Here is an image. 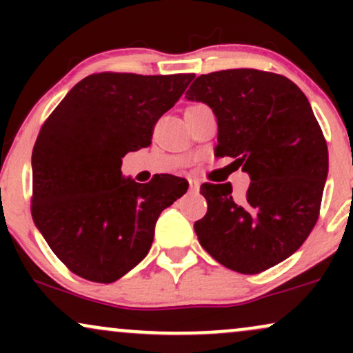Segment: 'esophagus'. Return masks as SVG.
<instances>
[{
  "mask_svg": "<svg viewBox=\"0 0 353 353\" xmlns=\"http://www.w3.org/2000/svg\"><path fill=\"white\" fill-rule=\"evenodd\" d=\"M199 188H201V182L199 181H197V179H189V189L190 190L197 192V190H199Z\"/></svg>",
  "mask_w": 353,
  "mask_h": 353,
  "instance_id": "obj_1",
  "label": "esophagus"
}]
</instances>
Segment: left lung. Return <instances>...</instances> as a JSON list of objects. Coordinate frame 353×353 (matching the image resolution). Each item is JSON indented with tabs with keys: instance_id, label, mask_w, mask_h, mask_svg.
I'll return each mask as SVG.
<instances>
[{
	"instance_id": "left-lung-1",
	"label": "left lung",
	"mask_w": 353,
	"mask_h": 353,
	"mask_svg": "<svg viewBox=\"0 0 353 353\" xmlns=\"http://www.w3.org/2000/svg\"><path fill=\"white\" fill-rule=\"evenodd\" d=\"M185 98L217 119V157H234L249 174L247 196L232 185H201L208 214L194 224L201 245L241 274L285 261L319 219L329 151L309 99L285 76L257 70L202 74Z\"/></svg>"
}]
</instances>
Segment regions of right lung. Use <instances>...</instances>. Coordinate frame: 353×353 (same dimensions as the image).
<instances>
[{
    "mask_svg": "<svg viewBox=\"0 0 353 353\" xmlns=\"http://www.w3.org/2000/svg\"><path fill=\"white\" fill-rule=\"evenodd\" d=\"M194 74L99 72L79 81L43 124L33 148L31 214L71 272L111 283L148 255L159 214L189 188L163 174L139 184L121 172L151 144L154 124Z\"/></svg>",
    "mask_w": 353,
    "mask_h": 353,
    "instance_id": "right-lung-1",
    "label": "right lung"
}]
</instances>
